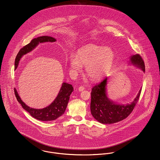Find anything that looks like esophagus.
Here are the masks:
<instances>
[{
	"label": "esophagus",
	"instance_id": "obj_1",
	"mask_svg": "<svg viewBox=\"0 0 160 160\" xmlns=\"http://www.w3.org/2000/svg\"><path fill=\"white\" fill-rule=\"evenodd\" d=\"M78 89L79 91H83L84 89V88L83 86H80V87L78 88Z\"/></svg>",
	"mask_w": 160,
	"mask_h": 160
}]
</instances>
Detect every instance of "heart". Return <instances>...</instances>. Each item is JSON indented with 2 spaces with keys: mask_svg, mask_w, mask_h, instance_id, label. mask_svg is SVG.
<instances>
[{
  "mask_svg": "<svg viewBox=\"0 0 160 160\" xmlns=\"http://www.w3.org/2000/svg\"><path fill=\"white\" fill-rule=\"evenodd\" d=\"M71 72L76 74L85 66L86 74L92 80L102 79L110 71L114 61V53L110 47L89 44L71 54L68 59Z\"/></svg>",
  "mask_w": 160,
  "mask_h": 160,
  "instance_id": "1",
  "label": "heart"
}]
</instances>
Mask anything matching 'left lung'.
Instances as JSON below:
<instances>
[{
    "mask_svg": "<svg viewBox=\"0 0 160 160\" xmlns=\"http://www.w3.org/2000/svg\"><path fill=\"white\" fill-rule=\"evenodd\" d=\"M130 62L145 72L144 61L138 54L131 56ZM107 77L92 88L91 111L92 115L97 121L101 123L110 124L121 121L131 114L139 99L142 89L131 104L120 105L114 104L107 97Z\"/></svg>",
    "mask_w": 160,
    "mask_h": 160,
    "instance_id": "8db88e82",
    "label": "left lung"
}]
</instances>
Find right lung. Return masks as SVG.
Returning <instances> with one entry per match:
<instances>
[{
	"label": "right lung",
	"instance_id": "1",
	"mask_svg": "<svg viewBox=\"0 0 160 160\" xmlns=\"http://www.w3.org/2000/svg\"><path fill=\"white\" fill-rule=\"evenodd\" d=\"M56 41V39L48 36H42L33 39L30 43L22 48L17 54L15 58V69L17 68L19 61L23 55L31 52L36 47V46L38 45L39 43L55 42ZM73 90V87L71 84L67 83H63L60 91L53 102L50 106L42 109H35L28 106L20 98V96L15 88L14 92L17 101L20 102L23 108L26 110L32 117L42 121H51L58 119L64 113L68 103L69 96Z\"/></svg>",
	"mask_w": 160,
	"mask_h": 160
}]
</instances>
